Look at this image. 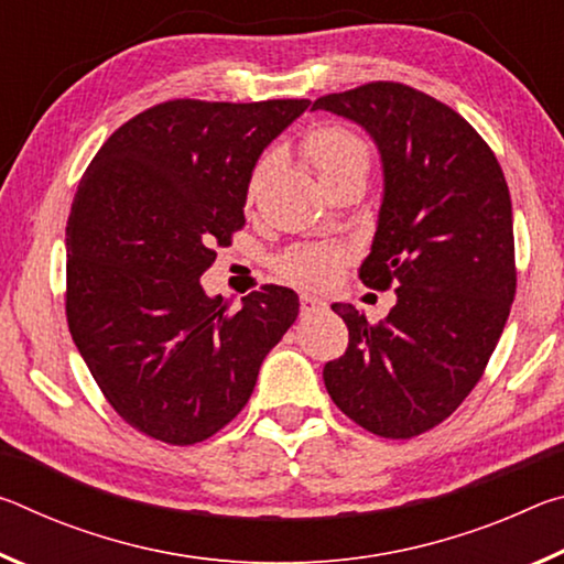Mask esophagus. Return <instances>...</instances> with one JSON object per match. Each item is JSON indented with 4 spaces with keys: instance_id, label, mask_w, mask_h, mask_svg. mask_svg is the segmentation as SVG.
Wrapping results in <instances>:
<instances>
[{
    "instance_id": "1",
    "label": "esophagus",
    "mask_w": 564,
    "mask_h": 564,
    "mask_svg": "<svg viewBox=\"0 0 564 564\" xmlns=\"http://www.w3.org/2000/svg\"><path fill=\"white\" fill-rule=\"evenodd\" d=\"M323 308H326V301L318 299V295L301 293V313H303V316H311V313H318Z\"/></svg>"
}]
</instances>
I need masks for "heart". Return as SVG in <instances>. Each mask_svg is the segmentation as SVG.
Here are the masks:
<instances>
[{"instance_id":"1","label":"heart","mask_w":564,"mask_h":564,"mask_svg":"<svg viewBox=\"0 0 564 564\" xmlns=\"http://www.w3.org/2000/svg\"><path fill=\"white\" fill-rule=\"evenodd\" d=\"M305 159L316 169L318 178L330 174L346 164L368 166V149L356 133L343 127H321L305 139ZM263 166L256 171L251 181V191L261 178ZM348 248L338 243H311L291 248L289 253L279 261V269L285 279L311 289H323L338 279L343 263L348 261Z\"/></svg>"}]
</instances>
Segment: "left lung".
<instances>
[{
  "mask_svg": "<svg viewBox=\"0 0 564 564\" xmlns=\"http://www.w3.org/2000/svg\"><path fill=\"white\" fill-rule=\"evenodd\" d=\"M373 139L383 169L360 281L395 305L380 323L350 303L348 348L323 368L343 413L380 437L431 431L480 380L514 299L512 204L498 159L460 113L395 82L313 101Z\"/></svg>",
  "mask_w": 564,
  "mask_h": 564,
  "instance_id": "obj_1",
  "label": "left lung"
}]
</instances>
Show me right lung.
<instances>
[{
  "mask_svg": "<svg viewBox=\"0 0 564 564\" xmlns=\"http://www.w3.org/2000/svg\"><path fill=\"white\" fill-rule=\"evenodd\" d=\"M308 104H159L113 131L79 181L66 321L111 408L149 437L194 445L231 423L299 316L283 285L231 308L202 275L246 224L256 161Z\"/></svg>",
  "mask_w": 564,
  "mask_h": 564,
  "instance_id": "1",
  "label": "right lung"
}]
</instances>
